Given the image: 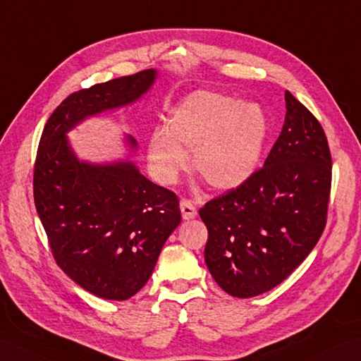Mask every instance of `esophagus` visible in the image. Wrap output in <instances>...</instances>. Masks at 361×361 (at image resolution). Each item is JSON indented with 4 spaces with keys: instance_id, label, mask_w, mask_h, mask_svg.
<instances>
[{
    "instance_id": "esophagus-1",
    "label": "esophagus",
    "mask_w": 361,
    "mask_h": 361,
    "mask_svg": "<svg viewBox=\"0 0 361 361\" xmlns=\"http://www.w3.org/2000/svg\"><path fill=\"white\" fill-rule=\"evenodd\" d=\"M180 209H181V216L183 220H194L197 216V209L195 206L190 203L188 200H181L180 201Z\"/></svg>"
}]
</instances>
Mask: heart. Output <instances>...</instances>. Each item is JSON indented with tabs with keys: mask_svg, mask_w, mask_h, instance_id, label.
Instances as JSON below:
<instances>
[{
	"mask_svg": "<svg viewBox=\"0 0 361 361\" xmlns=\"http://www.w3.org/2000/svg\"><path fill=\"white\" fill-rule=\"evenodd\" d=\"M269 133L262 107L220 92L197 90L167 115L166 130L155 129L147 142V163L157 181L173 184L188 169L186 150L209 186L229 192L258 171Z\"/></svg>",
	"mask_w": 361,
	"mask_h": 361,
	"instance_id": "heart-1",
	"label": "heart"
}]
</instances>
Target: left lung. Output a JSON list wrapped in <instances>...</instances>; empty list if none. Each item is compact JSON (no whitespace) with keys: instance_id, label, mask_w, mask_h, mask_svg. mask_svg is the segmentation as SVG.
I'll return each instance as SVG.
<instances>
[{"instance_id":"8db88e82","label":"left lung","mask_w":361,"mask_h":361,"mask_svg":"<svg viewBox=\"0 0 361 361\" xmlns=\"http://www.w3.org/2000/svg\"><path fill=\"white\" fill-rule=\"evenodd\" d=\"M286 116L263 169L241 188L200 209L209 237L204 262L232 297L271 290L320 240L332 161L320 123L289 90Z\"/></svg>"}]
</instances>
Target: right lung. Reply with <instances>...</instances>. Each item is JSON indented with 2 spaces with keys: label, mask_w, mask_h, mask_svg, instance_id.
Returning <instances> with one entry per match:
<instances>
[{
  "label": "right lung",
  "mask_w": 361,
  "mask_h": 361,
  "mask_svg": "<svg viewBox=\"0 0 361 361\" xmlns=\"http://www.w3.org/2000/svg\"><path fill=\"white\" fill-rule=\"evenodd\" d=\"M147 69L67 97L39 140L33 197L58 266L90 294L123 301L154 272L181 221L177 195L146 178L135 164L138 145L123 135L126 154L112 161L78 158L67 133L92 116L132 106L152 89Z\"/></svg>",
  "instance_id": "obj_1"
}]
</instances>
